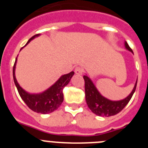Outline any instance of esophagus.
<instances>
[{
    "label": "esophagus",
    "instance_id": "1",
    "mask_svg": "<svg viewBox=\"0 0 148 148\" xmlns=\"http://www.w3.org/2000/svg\"><path fill=\"white\" fill-rule=\"evenodd\" d=\"M75 73L77 75H82V73H84V69L82 66H76L75 69Z\"/></svg>",
    "mask_w": 148,
    "mask_h": 148
}]
</instances>
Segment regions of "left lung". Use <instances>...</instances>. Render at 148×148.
<instances>
[{"mask_svg":"<svg viewBox=\"0 0 148 148\" xmlns=\"http://www.w3.org/2000/svg\"><path fill=\"white\" fill-rule=\"evenodd\" d=\"M125 47L128 50L133 53V50L127 42H125ZM83 78L84 80L86 101L87 105L92 113L100 116H114L121 112L130 101L136 88L137 82H136L135 87L133 88V91L127 97L123 100L113 101L103 97L88 77L84 75Z\"/></svg>","mask_w":148,"mask_h":148,"instance_id":"8db88e82","label":"left lung"}]
</instances>
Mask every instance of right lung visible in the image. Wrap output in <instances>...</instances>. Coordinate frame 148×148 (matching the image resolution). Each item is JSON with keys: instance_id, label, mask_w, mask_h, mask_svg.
<instances>
[{"instance_id": "1", "label": "right lung", "mask_w": 148, "mask_h": 148, "mask_svg": "<svg viewBox=\"0 0 148 148\" xmlns=\"http://www.w3.org/2000/svg\"><path fill=\"white\" fill-rule=\"evenodd\" d=\"M38 35V34L32 36L28 40L27 44ZM16 61L17 58L15 59L14 66H13V79H14V82L18 89V93L23 100V101L28 106L29 108L36 113H42V114H47V113H50L53 111L56 110L62 104L63 101H64L63 90L65 86L67 85L68 83L70 82L72 76L74 75V72L72 71L68 74L62 75L50 88L46 90L45 92H42V93L29 94L19 86L18 83L17 82L16 78H15V69Z\"/></svg>"}]
</instances>
